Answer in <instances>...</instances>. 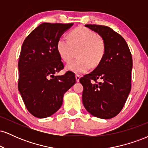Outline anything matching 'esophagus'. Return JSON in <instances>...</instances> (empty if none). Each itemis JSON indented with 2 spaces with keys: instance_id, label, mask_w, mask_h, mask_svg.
<instances>
[{
  "instance_id": "34e87169",
  "label": "esophagus",
  "mask_w": 148,
  "mask_h": 148,
  "mask_svg": "<svg viewBox=\"0 0 148 148\" xmlns=\"http://www.w3.org/2000/svg\"><path fill=\"white\" fill-rule=\"evenodd\" d=\"M75 77H76V82H79L80 78H81V76H80V75H79V74H76Z\"/></svg>"
}]
</instances>
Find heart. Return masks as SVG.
I'll return each mask as SVG.
<instances>
[{
  "mask_svg": "<svg viewBox=\"0 0 148 148\" xmlns=\"http://www.w3.org/2000/svg\"><path fill=\"white\" fill-rule=\"evenodd\" d=\"M69 40L60 37L56 44L57 51L64 62L72 60L74 50L80 49L76 60L67 64V70L77 74L84 73L97 67L102 60L106 52L105 42L96 33L85 27L75 28L68 35Z\"/></svg>",
  "mask_w": 148,
  "mask_h": 148,
  "instance_id": "heart-1",
  "label": "heart"
}]
</instances>
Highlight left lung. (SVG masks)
I'll list each match as a JSON object with an SVG mask.
<instances>
[{"label":"left lung","instance_id":"left-lung-1","mask_svg":"<svg viewBox=\"0 0 148 148\" xmlns=\"http://www.w3.org/2000/svg\"><path fill=\"white\" fill-rule=\"evenodd\" d=\"M86 27L102 37L106 52L97 67L80 79L84 86L83 103L93 116L111 119L121 111L130 92L132 54L125 39L109 27Z\"/></svg>","mask_w":148,"mask_h":148}]
</instances>
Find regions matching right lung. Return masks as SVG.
<instances>
[{"instance_id":"add662e5","label":"right lung","mask_w":148,"mask_h":148,"mask_svg":"<svg viewBox=\"0 0 148 148\" xmlns=\"http://www.w3.org/2000/svg\"><path fill=\"white\" fill-rule=\"evenodd\" d=\"M72 25L43 23L22 45L18 88L26 108L36 118H47L55 113L62 106L64 93L76 83L70 71L56 76L64 68L57 51V41Z\"/></svg>"}]
</instances>
